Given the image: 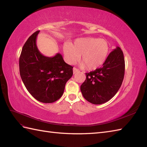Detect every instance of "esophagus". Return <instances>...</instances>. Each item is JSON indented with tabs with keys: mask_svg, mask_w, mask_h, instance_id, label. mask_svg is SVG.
Returning a JSON list of instances; mask_svg holds the SVG:
<instances>
[{
	"mask_svg": "<svg viewBox=\"0 0 147 147\" xmlns=\"http://www.w3.org/2000/svg\"><path fill=\"white\" fill-rule=\"evenodd\" d=\"M78 72H79V70H78V69H77V68H75V67H74V69H73V73H74V74L77 73Z\"/></svg>",
	"mask_w": 147,
	"mask_h": 147,
	"instance_id": "34e87169",
	"label": "esophagus"
}]
</instances>
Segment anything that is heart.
Masks as SVG:
<instances>
[{
  "instance_id": "1",
  "label": "heart",
  "mask_w": 147,
  "mask_h": 147,
  "mask_svg": "<svg viewBox=\"0 0 147 147\" xmlns=\"http://www.w3.org/2000/svg\"><path fill=\"white\" fill-rule=\"evenodd\" d=\"M65 61L70 64L77 62L82 55V65L88 70H96L104 64L110 51L109 42L104 39L94 37L80 38L73 45H64Z\"/></svg>"
}]
</instances>
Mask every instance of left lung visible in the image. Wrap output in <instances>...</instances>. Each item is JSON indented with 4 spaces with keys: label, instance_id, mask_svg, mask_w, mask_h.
Returning <instances> with one entry per match:
<instances>
[{
    "label": "left lung",
    "instance_id": "obj_1",
    "mask_svg": "<svg viewBox=\"0 0 147 147\" xmlns=\"http://www.w3.org/2000/svg\"><path fill=\"white\" fill-rule=\"evenodd\" d=\"M125 63L122 50L114 49L102 67L86 73L80 86L84 98L93 104H102L117 94L124 78Z\"/></svg>",
    "mask_w": 147,
    "mask_h": 147
}]
</instances>
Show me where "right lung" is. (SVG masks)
<instances>
[{
	"mask_svg": "<svg viewBox=\"0 0 147 147\" xmlns=\"http://www.w3.org/2000/svg\"><path fill=\"white\" fill-rule=\"evenodd\" d=\"M40 31L29 37L22 49L20 73L24 86L35 99L52 103L63 96L65 84L73 75V67L60 53L47 57L39 51L36 40Z\"/></svg>",
	"mask_w": 147,
	"mask_h": 147,
	"instance_id": "obj_1",
	"label": "right lung"
}]
</instances>
